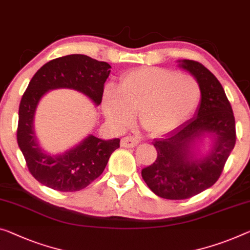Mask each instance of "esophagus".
Segmentation results:
<instances>
[{
  "mask_svg": "<svg viewBox=\"0 0 250 250\" xmlns=\"http://www.w3.org/2000/svg\"><path fill=\"white\" fill-rule=\"evenodd\" d=\"M138 144V140L134 136H126L123 137L121 141V145L123 147H134Z\"/></svg>",
  "mask_w": 250,
  "mask_h": 250,
  "instance_id": "1",
  "label": "esophagus"
}]
</instances>
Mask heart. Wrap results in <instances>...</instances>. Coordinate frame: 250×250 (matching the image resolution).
I'll use <instances>...</instances> for the list:
<instances>
[{"label":"heart","mask_w":250,"mask_h":250,"mask_svg":"<svg viewBox=\"0 0 250 250\" xmlns=\"http://www.w3.org/2000/svg\"><path fill=\"white\" fill-rule=\"evenodd\" d=\"M200 83L194 77L164 68L130 71L121 79L118 91L107 87L103 110L110 124L125 128L138 115L142 127L151 135H162L178 127L197 108Z\"/></svg>","instance_id":"obj_1"}]
</instances>
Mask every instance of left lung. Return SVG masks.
Listing matches in <instances>:
<instances>
[{
	"mask_svg": "<svg viewBox=\"0 0 250 250\" xmlns=\"http://www.w3.org/2000/svg\"><path fill=\"white\" fill-rule=\"evenodd\" d=\"M178 63L200 83V104L193 117L154 140L155 162L142 170L152 192L170 200L191 198L212 187L236 143L235 117L219 80L197 61ZM205 137L211 144L206 153H199L195 148Z\"/></svg>",
	"mask_w": 250,
	"mask_h": 250,
	"instance_id": "left-lung-1",
	"label": "left lung"
}]
</instances>
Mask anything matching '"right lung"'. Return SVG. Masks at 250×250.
Returning a JSON list of instances; mask_svg holds the SVG:
<instances>
[{
	"label": "right lung",
	"mask_w": 250,
	"mask_h": 250,
	"mask_svg": "<svg viewBox=\"0 0 250 250\" xmlns=\"http://www.w3.org/2000/svg\"><path fill=\"white\" fill-rule=\"evenodd\" d=\"M107 62L85 55H69L43 64L23 94L19 107L17 138L30 173L41 184L61 192L79 191L105 170L120 138L102 140L89 134L68 151L51 154L44 151L34 133V115L41 98L53 89H72L99 106L104 83L110 74Z\"/></svg>",
	"instance_id": "1"
}]
</instances>
